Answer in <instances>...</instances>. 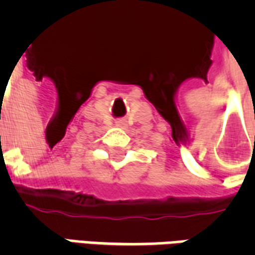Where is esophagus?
<instances>
[{
    "instance_id": "obj_1",
    "label": "esophagus",
    "mask_w": 255,
    "mask_h": 255,
    "mask_svg": "<svg viewBox=\"0 0 255 255\" xmlns=\"http://www.w3.org/2000/svg\"><path fill=\"white\" fill-rule=\"evenodd\" d=\"M123 124H124V120H119V122H117V126H119V127L123 126Z\"/></svg>"
}]
</instances>
